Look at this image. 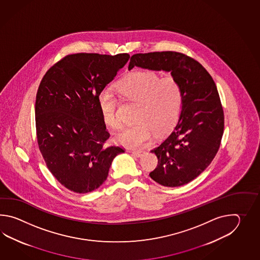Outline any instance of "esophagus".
Returning <instances> with one entry per match:
<instances>
[{"instance_id":"1","label":"esophagus","mask_w":260,"mask_h":260,"mask_svg":"<svg viewBox=\"0 0 260 260\" xmlns=\"http://www.w3.org/2000/svg\"><path fill=\"white\" fill-rule=\"evenodd\" d=\"M133 154L135 155V156H137L138 158H140V157H142L143 156V151H133Z\"/></svg>"}]
</instances>
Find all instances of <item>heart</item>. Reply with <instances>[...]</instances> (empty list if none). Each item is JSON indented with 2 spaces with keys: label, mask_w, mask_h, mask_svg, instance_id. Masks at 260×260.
Returning a JSON list of instances; mask_svg holds the SVG:
<instances>
[{
  "label": "heart",
  "mask_w": 260,
  "mask_h": 260,
  "mask_svg": "<svg viewBox=\"0 0 260 260\" xmlns=\"http://www.w3.org/2000/svg\"><path fill=\"white\" fill-rule=\"evenodd\" d=\"M122 99L138 104L136 123L122 128L114 139L126 148L139 149L150 142L153 133L164 135L177 122L183 104L181 84L176 78L167 75L160 78L152 72H135L117 84ZM101 115L107 125L120 126L118 100L112 89L107 86L99 94Z\"/></svg>",
  "instance_id": "heart-1"
}]
</instances>
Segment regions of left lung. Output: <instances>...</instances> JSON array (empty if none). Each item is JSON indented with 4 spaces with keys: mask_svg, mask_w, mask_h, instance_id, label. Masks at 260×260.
Wrapping results in <instances>:
<instances>
[{
    "mask_svg": "<svg viewBox=\"0 0 260 260\" xmlns=\"http://www.w3.org/2000/svg\"><path fill=\"white\" fill-rule=\"evenodd\" d=\"M170 72L181 84L182 109L169 136L151 150L158 166L149 174L165 187H179L199 176L215 158L224 130V113L216 83L199 62L177 52L132 55L128 70Z\"/></svg>",
    "mask_w": 260,
    "mask_h": 260,
    "instance_id": "obj_1",
    "label": "left lung"
}]
</instances>
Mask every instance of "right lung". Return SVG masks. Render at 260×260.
Segmentation results:
<instances>
[{"mask_svg": "<svg viewBox=\"0 0 260 260\" xmlns=\"http://www.w3.org/2000/svg\"><path fill=\"white\" fill-rule=\"evenodd\" d=\"M128 54L67 55L45 73L35 103L40 151L65 188L87 193L105 182L111 162L124 152L106 148L110 138L99 94L127 63Z\"/></svg>", "mask_w": 260, "mask_h": 260, "instance_id": "right-lung-1", "label": "right lung"}]
</instances>
